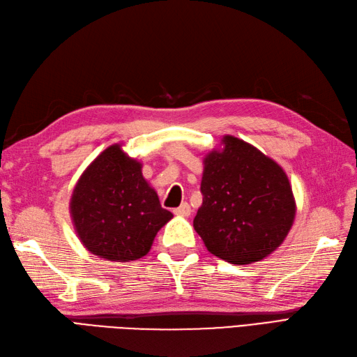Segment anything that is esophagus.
Instances as JSON below:
<instances>
[{
	"label": "esophagus",
	"mask_w": 357,
	"mask_h": 357,
	"mask_svg": "<svg viewBox=\"0 0 357 357\" xmlns=\"http://www.w3.org/2000/svg\"><path fill=\"white\" fill-rule=\"evenodd\" d=\"M174 213L178 216H189L190 215V206L188 203H183L180 207L174 208Z\"/></svg>",
	"instance_id": "34e87169"
}]
</instances>
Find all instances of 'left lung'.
<instances>
[{"mask_svg":"<svg viewBox=\"0 0 357 357\" xmlns=\"http://www.w3.org/2000/svg\"><path fill=\"white\" fill-rule=\"evenodd\" d=\"M204 159L203 204L194 229L207 250L230 264L262 260L291 230L295 202L288 176L273 159L234 136Z\"/></svg>","mask_w":357,"mask_h":357,"instance_id":"left-lung-1","label":"left lung"}]
</instances>
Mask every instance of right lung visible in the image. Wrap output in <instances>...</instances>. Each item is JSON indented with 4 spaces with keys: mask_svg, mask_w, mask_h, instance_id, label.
<instances>
[{
    "mask_svg": "<svg viewBox=\"0 0 357 357\" xmlns=\"http://www.w3.org/2000/svg\"><path fill=\"white\" fill-rule=\"evenodd\" d=\"M141 168L115 144L89 165L75 185L71 216L78 238L92 255L115 262L141 259L172 218Z\"/></svg>",
    "mask_w": 357,
    "mask_h": 357,
    "instance_id": "right-lung-1",
    "label": "right lung"
}]
</instances>
